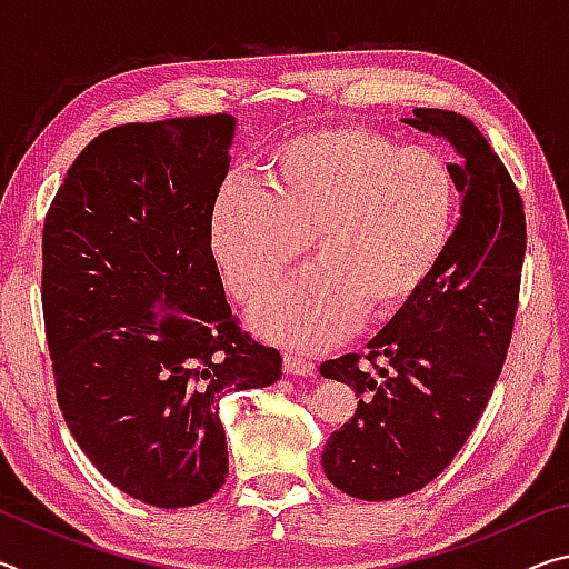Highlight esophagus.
<instances>
[{
  "mask_svg": "<svg viewBox=\"0 0 569 569\" xmlns=\"http://www.w3.org/2000/svg\"><path fill=\"white\" fill-rule=\"evenodd\" d=\"M283 371L296 373V377H316V363L303 359V356L286 353L283 356Z\"/></svg>",
  "mask_w": 569,
  "mask_h": 569,
  "instance_id": "esophagus-1",
  "label": "esophagus"
}]
</instances>
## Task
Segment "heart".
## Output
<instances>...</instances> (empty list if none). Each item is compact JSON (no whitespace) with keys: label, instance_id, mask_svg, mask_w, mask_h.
Returning <instances> with one entry per match:
<instances>
[{"label":"heart","instance_id":"b5f03b06","mask_svg":"<svg viewBox=\"0 0 569 569\" xmlns=\"http://www.w3.org/2000/svg\"><path fill=\"white\" fill-rule=\"evenodd\" d=\"M459 182L435 148L333 124L283 140L263 192L226 182L208 216L210 250L243 306L293 271L311 238L319 268L253 311L266 339L321 349L359 316L389 319L417 296L455 236Z\"/></svg>","mask_w":569,"mask_h":569}]
</instances>
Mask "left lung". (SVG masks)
I'll return each mask as SVG.
<instances>
[{"label": "left lung", "mask_w": 569, "mask_h": 569, "mask_svg": "<svg viewBox=\"0 0 569 569\" xmlns=\"http://www.w3.org/2000/svg\"><path fill=\"white\" fill-rule=\"evenodd\" d=\"M411 128L457 152L455 236L429 283L366 346L323 361L356 391L353 417L323 447L341 492L387 502L417 492L465 447L502 373L515 331L527 248L525 203L475 122L419 108Z\"/></svg>", "instance_id": "1"}]
</instances>
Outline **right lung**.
Wrapping results in <instances>:
<instances>
[{
    "mask_svg": "<svg viewBox=\"0 0 569 569\" xmlns=\"http://www.w3.org/2000/svg\"><path fill=\"white\" fill-rule=\"evenodd\" d=\"M233 128L218 112L104 130L44 216L57 403L100 475L152 507L213 497L228 477L220 399L281 379V353L240 329L210 250Z\"/></svg>",
    "mask_w": 569,
    "mask_h": 569,
    "instance_id": "right-lung-1",
    "label": "right lung"
}]
</instances>
